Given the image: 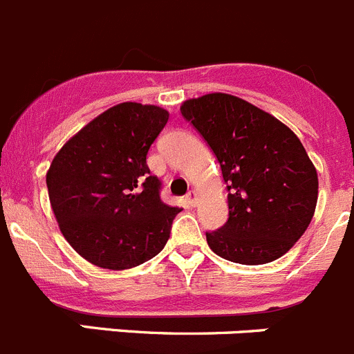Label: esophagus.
<instances>
[{
  "label": "esophagus",
  "mask_w": 354,
  "mask_h": 354,
  "mask_svg": "<svg viewBox=\"0 0 354 354\" xmlns=\"http://www.w3.org/2000/svg\"><path fill=\"white\" fill-rule=\"evenodd\" d=\"M186 203L189 205V207H196V203H198V193L196 191H189V193L186 194Z\"/></svg>",
  "instance_id": "obj_1"
}]
</instances>
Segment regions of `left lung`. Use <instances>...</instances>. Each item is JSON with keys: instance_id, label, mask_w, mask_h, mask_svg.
Segmentation results:
<instances>
[{"instance_id": "1", "label": "left lung", "mask_w": 354, "mask_h": 354, "mask_svg": "<svg viewBox=\"0 0 354 354\" xmlns=\"http://www.w3.org/2000/svg\"><path fill=\"white\" fill-rule=\"evenodd\" d=\"M180 113L214 151L227 184L230 218L207 233L212 252L247 266L287 254L308 230L318 201V174L299 137L230 93L189 99Z\"/></svg>"}]
</instances>
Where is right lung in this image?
<instances>
[{"instance_id":"obj_1","label":"right lung","mask_w":354,"mask_h":354,"mask_svg":"<svg viewBox=\"0 0 354 354\" xmlns=\"http://www.w3.org/2000/svg\"><path fill=\"white\" fill-rule=\"evenodd\" d=\"M168 121L151 104L109 107L71 137L46 171L60 233L102 269H130L163 250L179 207L160 200L147 151Z\"/></svg>"}]
</instances>
